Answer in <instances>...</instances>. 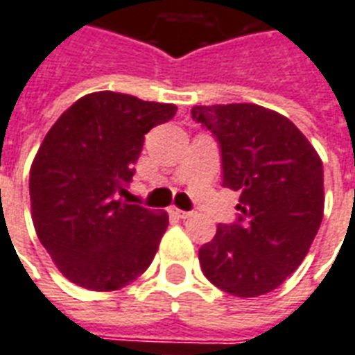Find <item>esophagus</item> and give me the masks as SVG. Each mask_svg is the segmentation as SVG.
Here are the masks:
<instances>
[{"label":"esophagus","instance_id":"34e87169","mask_svg":"<svg viewBox=\"0 0 355 355\" xmlns=\"http://www.w3.org/2000/svg\"><path fill=\"white\" fill-rule=\"evenodd\" d=\"M168 211L172 213V215H175V217H180V218H189L191 215H193L191 211H183V209H180V207H175V206L168 207Z\"/></svg>","mask_w":355,"mask_h":355}]
</instances>
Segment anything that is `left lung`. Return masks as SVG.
Masks as SVG:
<instances>
[{
	"mask_svg": "<svg viewBox=\"0 0 355 355\" xmlns=\"http://www.w3.org/2000/svg\"><path fill=\"white\" fill-rule=\"evenodd\" d=\"M220 146L223 185L239 217L218 225L198 260L207 281L238 297L275 290L307 257L324 217V168L288 117L252 103L194 106Z\"/></svg>",
	"mask_w": 355,
	"mask_h": 355,
	"instance_id": "obj_1",
	"label": "left lung"
}]
</instances>
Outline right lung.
Instances as JSON below:
<instances>
[{
    "instance_id": "add662e5",
    "label": "right lung",
    "mask_w": 355,
    "mask_h": 355,
    "mask_svg": "<svg viewBox=\"0 0 355 355\" xmlns=\"http://www.w3.org/2000/svg\"><path fill=\"white\" fill-rule=\"evenodd\" d=\"M175 105L114 92L78 98L52 125L29 170L31 217L63 277L112 292L137 281L155 257L168 213L129 204L144 135Z\"/></svg>"
}]
</instances>
